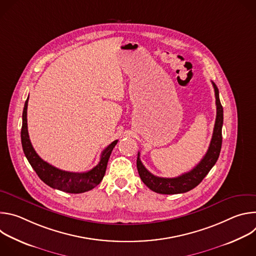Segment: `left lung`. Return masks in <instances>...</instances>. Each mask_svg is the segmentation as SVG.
<instances>
[{
    "label": "left lung",
    "instance_id": "left-lung-1",
    "mask_svg": "<svg viewBox=\"0 0 256 256\" xmlns=\"http://www.w3.org/2000/svg\"><path fill=\"white\" fill-rule=\"evenodd\" d=\"M214 89L216 105V116L212 132V136L210 140V147L208 152L200 160V162L190 171L181 174L174 178H164L158 177L152 174L146 169L140 159V153H138L136 168L138 175L144 184L151 190L161 194H184L192 190L198 186L202 179L206 176L212 166L216 164L222 147V126H223V106L218 97V87L214 82H212Z\"/></svg>",
    "mask_w": 256,
    "mask_h": 256
}]
</instances>
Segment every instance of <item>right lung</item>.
<instances>
[{
    "label": "right lung",
    "mask_w": 256,
    "mask_h": 256,
    "mask_svg": "<svg viewBox=\"0 0 256 256\" xmlns=\"http://www.w3.org/2000/svg\"><path fill=\"white\" fill-rule=\"evenodd\" d=\"M29 98V96H28ZM28 98L25 101L23 114H22V128H21V142L23 152L34 169L36 174L46 184L50 186L52 188L58 190L68 194H82L85 192H89L95 186H97L104 177L107 162L116 144H118V140H114L110 144L103 150L101 154V158L99 163L87 172H68L64 170H60L56 168L54 166L48 164L44 161L38 153L33 149L29 134L27 130V106H28Z\"/></svg>",
    "instance_id": "right-lung-1"
}]
</instances>
